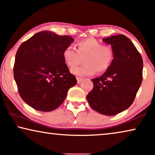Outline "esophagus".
I'll return each mask as SVG.
<instances>
[{"label": "esophagus", "mask_w": 155, "mask_h": 155, "mask_svg": "<svg viewBox=\"0 0 155 155\" xmlns=\"http://www.w3.org/2000/svg\"><path fill=\"white\" fill-rule=\"evenodd\" d=\"M77 83H80L83 80V78H79V77H77Z\"/></svg>", "instance_id": "esophagus-1"}]
</instances>
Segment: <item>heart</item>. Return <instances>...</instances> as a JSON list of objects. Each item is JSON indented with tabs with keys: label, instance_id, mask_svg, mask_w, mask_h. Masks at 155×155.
<instances>
[{
	"label": "heart",
	"instance_id": "1",
	"mask_svg": "<svg viewBox=\"0 0 155 155\" xmlns=\"http://www.w3.org/2000/svg\"><path fill=\"white\" fill-rule=\"evenodd\" d=\"M115 56L114 49L111 45L103 44L94 38H87L78 41L77 50L72 46L63 50L62 56L74 74L80 77L93 75L96 72L103 73L111 66ZM84 58L85 64L78 68L74 67Z\"/></svg>",
	"mask_w": 155,
	"mask_h": 155
}]
</instances>
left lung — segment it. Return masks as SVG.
Returning <instances> with one entry per match:
<instances>
[{"mask_svg": "<svg viewBox=\"0 0 155 155\" xmlns=\"http://www.w3.org/2000/svg\"><path fill=\"white\" fill-rule=\"evenodd\" d=\"M103 41L114 48V58L104 74L92 79L94 87L87 99L95 111L112 116L133 103L143 79V59L125 35L112 36Z\"/></svg>", "mask_w": 155, "mask_h": 155, "instance_id": "obj_1", "label": "left lung"}]
</instances>
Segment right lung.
<instances>
[{
    "label": "right lung",
    "mask_w": 155,
    "mask_h": 155,
    "mask_svg": "<svg viewBox=\"0 0 155 155\" xmlns=\"http://www.w3.org/2000/svg\"><path fill=\"white\" fill-rule=\"evenodd\" d=\"M74 41L70 36L42 31L25 41L16 51L14 77L21 97L29 106L50 112L64 101L77 84L62 53Z\"/></svg>",
    "instance_id": "obj_1"
}]
</instances>
